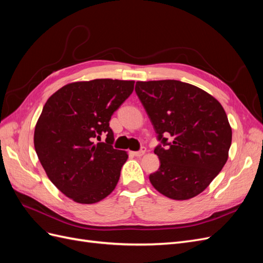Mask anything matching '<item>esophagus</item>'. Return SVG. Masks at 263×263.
I'll list each match as a JSON object with an SVG mask.
<instances>
[{
	"instance_id": "esophagus-1",
	"label": "esophagus",
	"mask_w": 263,
	"mask_h": 263,
	"mask_svg": "<svg viewBox=\"0 0 263 263\" xmlns=\"http://www.w3.org/2000/svg\"><path fill=\"white\" fill-rule=\"evenodd\" d=\"M145 153H146V148H145V147H141V149H140V150H138V151H135L134 155L136 156V157H141V156L144 155Z\"/></svg>"
}]
</instances>
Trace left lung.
Masks as SVG:
<instances>
[{
    "label": "left lung",
    "instance_id": "left-lung-1",
    "mask_svg": "<svg viewBox=\"0 0 263 263\" xmlns=\"http://www.w3.org/2000/svg\"><path fill=\"white\" fill-rule=\"evenodd\" d=\"M135 91L160 141L154 187L172 200H189L210 185L225 165L232 128L220 103L185 82H136Z\"/></svg>",
    "mask_w": 263,
    "mask_h": 263
}]
</instances>
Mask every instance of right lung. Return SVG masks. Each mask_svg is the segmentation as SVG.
Masks as SVG:
<instances>
[{
	"label": "right lung",
	"mask_w": 263,
	"mask_h": 263,
	"mask_svg": "<svg viewBox=\"0 0 263 263\" xmlns=\"http://www.w3.org/2000/svg\"><path fill=\"white\" fill-rule=\"evenodd\" d=\"M135 81L97 79L62 86L46 102L34 145L57 189L77 203L93 204L113 192L128 158L113 148L110 117L134 91ZM101 137L106 141L97 143Z\"/></svg>",
	"instance_id": "1"
}]
</instances>
